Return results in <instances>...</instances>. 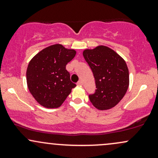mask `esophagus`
<instances>
[{
  "mask_svg": "<svg viewBox=\"0 0 158 158\" xmlns=\"http://www.w3.org/2000/svg\"><path fill=\"white\" fill-rule=\"evenodd\" d=\"M77 85H79V86H81V85H82V81H79L77 82Z\"/></svg>",
  "mask_w": 158,
  "mask_h": 158,
  "instance_id": "obj_1",
  "label": "esophagus"
}]
</instances>
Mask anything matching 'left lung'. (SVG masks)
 I'll list each match as a JSON object with an SVG mask.
<instances>
[{
	"label": "left lung",
	"instance_id": "1",
	"mask_svg": "<svg viewBox=\"0 0 158 158\" xmlns=\"http://www.w3.org/2000/svg\"><path fill=\"white\" fill-rule=\"evenodd\" d=\"M83 56L94 73L95 94L89 95L98 110L114 108L120 102L129 86V72L124 59L114 50L104 45L85 49Z\"/></svg>",
	"mask_w": 158,
	"mask_h": 158
}]
</instances>
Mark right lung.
<instances>
[{
    "mask_svg": "<svg viewBox=\"0 0 158 158\" xmlns=\"http://www.w3.org/2000/svg\"><path fill=\"white\" fill-rule=\"evenodd\" d=\"M77 51L60 44L43 49L30 60L27 69V83L34 99L47 108L60 107L77 86L70 81L66 65Z\"/></svg>",
    "mask_w": 158,
    "mask_h": 158,
    "instance_id": "right-lung-1",
    "label": "right lung"
}]
</instances>
